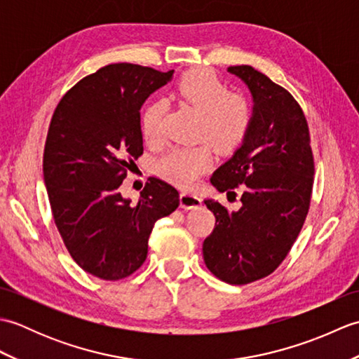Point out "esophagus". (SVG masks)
Segmentation results:
<instances>
[{
  "mask_svg": "<svg viewBox=\"0 0 359 359\" xmlns=\"http://www.w3.org/2000/svg\"><path fill=\"white\" fill-rule=\"evenodd\" d=\"M180 207L182 208H185V210H193V208H197V207H201V203H202V201H201V197H197L196 194H191V193H187V191H184V193H180Z\"/></svg>",
  "mask_w": 359,
  "mask_h": 359,
  "instance_id": "34e87169",
  "label": "esophagus"
}]
</instances>
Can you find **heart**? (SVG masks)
I'll list each match as a JSON object with an SVG mask.
<instances>
[{"label": "heart", "mask_w": 359, "mask_h": 359, "mask_svg": "<svg viewBox=\"0 0 359 359\" xmlns=\"http://www.w3.org/2000/svg\"><path fill=\"white\" fill-rule=\"evenodd\" d=\"M174 97L199 112L197 139L208 140L219 152H231L245 139L251 125V104L245 97L230 94L228 88L210 71L185 74L174 88ZM165 106L152 102L143 109L140 128L149 144L162 140ZM212 165V149L207 142L193 147H174L157 160V172L170 184L189 188Z\"/></svg>", "instance_id": "1"}]
</instances>
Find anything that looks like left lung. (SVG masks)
Segmentation results:
<instances>
[{
  "label": "left lung",
  "instance_id": "obj_1",
  "mask_svg": "<svg viewBox=\"0 0 359 359\" xmlns=\"http://www.w3.org/2000/svg\"><path fill=\"white\" fill-rule=\"evenodd\" d=\"M228 72L251 90L253 117L242 147L217 168L211 184L220 193L241 188L242 207L228 212L205 201L216 224L202 250L216 278L245 285L271 274L292 250L310 208L315 158L307 118L285 88L248 65Z\"/></svg>",
  "mask_w": 359,
  "mask_h": 359
}]
</instances>
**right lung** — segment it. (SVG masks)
<instances>
[{
    "instance_id": "right-lung-1",
    "label": "right lung",
    "mask_w": 359,
    "mask_h": 359,
    "mask_svg": "<svg viewBox=\"0 0 359 359\" xmlns=\"http://www.w3.org/2000/svg\"><path fill=\"white\" fill-rule=\"evenodd\" d=\"M172 72L108 65L81 79L53 111L43 154L52 216L74 261L95 278L118 280L139 270L152 226L179 207L177 189L157 177L137 205L118 191L143 154L142 104Z\"/></svg>"
}]
</instances>
